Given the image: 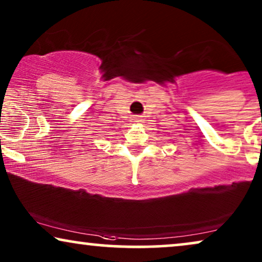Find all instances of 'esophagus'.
Returning a JSON list of instances; mask_svg holds the SVG:
<instances>
[{
  "instance_id": "esophagus-1",
  "label": "esophagus",
  "mask_w": 262,
  "mask_h": 262,
  "mask_svg": "<svg viewBox=\"0 0 262 262\" xmlns=\"http://www.w3.org/2000/svg\"><path fill=\"white\" fill-rule=\"evenodd\" d=\"M132 120L136 121V123H141V121L143 120L142 116H132Z\"/></svg>"
}]
</instances>
